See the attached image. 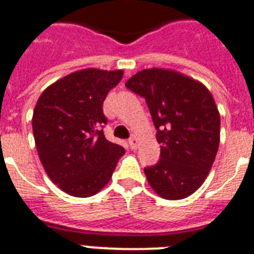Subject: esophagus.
<instances>
[{
	"label": "esophagus",
	"instance_id": "obj_1",
	"mask_svg": "<svg viewBox=\"0 0 254 254\" xmlns=\"http://www.w3.org/2000/svg\"><path fill=\"white\" fill-rule=\"evenodd\" d=\"M129 146H130L131 150H135L138 147V139H137L135 135H131L130 138H129Z\"/></svg>",
	"mask_w": 254,
	"mask_h": 254
}]
</instances>
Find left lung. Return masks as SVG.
I'll return each instance as SVG.
<instances>
[{
	"label": "left lung",
	"instance_id": "1",
	"mask_svg": "<svg viewBox=\"0 0 254 254\" xmlns=\"http://www.w3.org/2000/svg\"><path fill=\"white\" fill-rule=\"evenodd\" d=\"M125 85L145 99L161 143V159L143 170L149 185L169 200L190 196L208 175L220 142V115L211 92L162 68L139 71Z\"/></svg>",
	"mask_w": 254,
	"mask_h": 254
}]
</instances>
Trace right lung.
<instances>
[{
  "mask_svg": "<svg viewBox=\"0 0 254 254\" xmlns=\"http://www.w3.org/2000/svg\"><path fill=\"white\" fill-rule=\"evenodd\" d=\"M124 72L87 68L46 88L33 113L39 159L53 183L68 195H95L112 178L125 149L109 142L103 103Z\"/></svg>",
  "mask_w": 254,
  "mask_h": 254,
  "instance_id": "obj_1",
  "label": "right lung"
}]
</instances>
